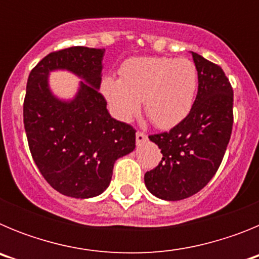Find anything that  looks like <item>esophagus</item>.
Returning <instances> with one entry per match:
<instances>
[{"mask_svg": "<svg viewBox=\"0 0 259 259\" xmlns=\"http://www.w3.org/2000/svg\"><path fill=\"white\" fill-rule=\"evenodd\" d=\"M145 141H146V135L144 134V132L137 131L136 132V143L139 144V145H141V144L145 143Z\"/></svg>", "mask_w": 259, "mask_h": 259, "instance_id": "34e87169", "label": "esophagus"}]
</instances>
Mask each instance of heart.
Listing matches in <instances>:
<instances>
[{
  "mask_svg": "<svg viewBox=\"0 0 259 259\" xmlns=\"http://www.w3.org/2000/svg\"><path fill=\"white\" fill-rule=\"evenodd\" d=\"M119 74L120 79L107 76L101 84L102 95L118 120H131L141 101L158 128L174 127L192 110L198 74L189 59L139 57L125 61Z\"/></svg>",
  "mask_w": 259,
  "mask_h": 259,
  "instance_id": "heart-1",
  "label": "heart"
}]
</instances>
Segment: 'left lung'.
<instances>
[{
    "mask_svg": "<svg viewBox=\"0 0 259 259\" xmlns=\"http://www.w3.org/2000/svg\"><path fill=\"white\" fill-rule=\"evenodd\" d=\"M198 92L189 114L168 132L150 135L162 161L144 176L148 191L166 201L188 198L211 180L230 143L233 91L221 66L192 52Z\"/></svg>",
    "mask_w": 259,
    "mask_h": 259,
    "instance_id": "8db88e82",
    "label": "left lung"
}]
</instances>
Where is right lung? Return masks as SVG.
Masks as SVG:
<instances>
[{"label": "right lung", "mask_w": 259, "mask_h": 259, "mask_svg": "<svg viewBox=\"0 0 259 259\" xmlns=\"http://www.w3.org/2000/svg\"><path fill=\"white\" fill-rule=\"evenodd\" d=\"M105 49L71 47L48 54L31 71L23 105L29 150L44 179L59 193L91 198L109 187L114 163L134 152L136 131L111 118L98 92ZM81 77L78 93L63 102L49 88V74Z\"/></svg>", "instance_id": "obj_1"}]
</instances>
